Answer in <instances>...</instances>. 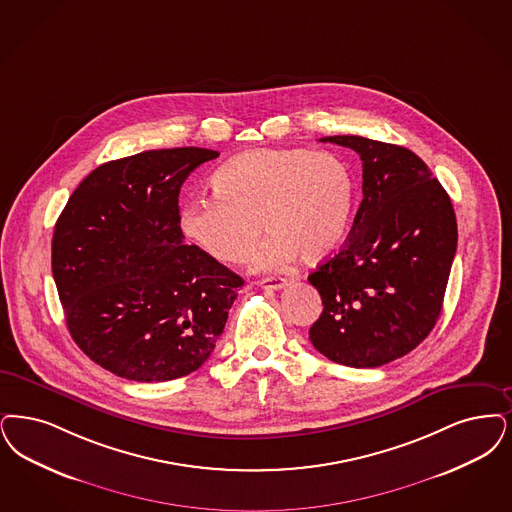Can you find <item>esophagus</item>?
I'll return each instance as SVG.
<instances>
[{"label":"esophagus","mask_w":512,"mask_h":512,"mask_svg":"<svg viewBox=\"0 0 512 512\" xmlns=\"http://www.w3.org/2000/svg\"><path fill=\"white\" fill-rule=\"evenodd\" d=\"M286 284V278H278V276H272V278H263V280L259 282V286L265 287V289H282V287L286 286Z\"/></svg>","instance_id":"1"}]
</instances>
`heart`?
Returning <instances> with one entry per match:
<instances>
[{"label":"heart","mask_w":512,"mask_h":512,"mask_svg":"<svg viewBox=\"0 0 512 512\" xmlns=\"http://www.w3.org/2000/svg\"><path fill=\"white\" fill-rule=\"evenodd\" d=\"M213 190L184 202V236L221 263H240L263 225L268 236L251 257L259 270L280 266L295 253L305 261L328 255L341 242L352 207V179L343 160L301 148L238 154L215 171Z\"/></svg>","instance_id":"1"}]
</instances>
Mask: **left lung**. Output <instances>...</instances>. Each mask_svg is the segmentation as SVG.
<instances>
[{"instance_id":"1","label":"left lung","mask_w":512,"mask_h":512,"mask_svg":"<svg viewBox=\"0 0 512 512\" xmlns=\"http://www.w3.org/2000/svg\"><path fill=\"white\" fill-rule=\"evenodd\" d=\"M362 160V204L339 253L308 282L324 310L310 341L335 364L377 368L429 335L444 303L457 249L448 192L404 146L358 135L324 137Z\"/></svg>"}]
</instances>
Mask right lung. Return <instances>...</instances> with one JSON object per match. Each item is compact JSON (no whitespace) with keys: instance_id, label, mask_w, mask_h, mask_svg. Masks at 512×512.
<instances>
[{"instance_id":"1","label":"right lung","mask_w":512,"mask_h":512,"mask_svg":"<svg viewBox=\"0 0 512 512\" xmlns=\"http://www.w3.org/2000/svg\"><path fill=\"white\" fill-rule=\"evenodd\" d=\"M217 150H146L91 171L53 232L51 266L76 345L114 375L162 383L200 368L244 280L184 244L179 192Z\"/></svg>"}]
</instances>
